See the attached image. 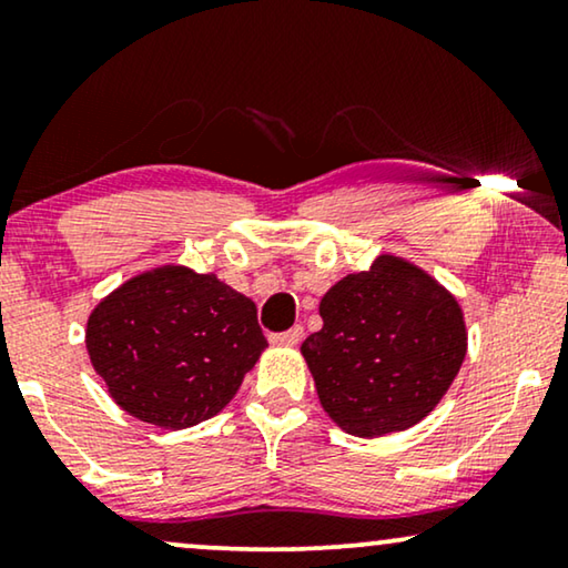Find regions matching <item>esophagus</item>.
Here are the masks:
<instances>
[{
    "instance_id": "1",
    "label": "esophagus",
    "mask_w": 568,
    "mask_h": 568,
    "mask_svg": "<svg viewBox=\"0 0 568 568\" xmlns=\"http://www.w3.org/2000/svg\"><path fill=\"white\" fill-rule=\"evenodd\" d=\"M302 336H305V331H302V325H294V328L284 331V333H274L271 336V344H278V346H297Z\"/></svg>"
}]
</instances>
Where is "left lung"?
<instances>
[{"label": "left lung", "instance_id": "left-lung-1", "mask_svg": "<svg viewBox=\"0 0 568 568\" xmlns=\"http://www.w3.org/2000/svg\"><path fill=\"white\" fill-rule=\"evenodd\" d=\"M321 317L302 356L325 414L356 437H385L429 416L468 348L457 300L395 255L333 284Z\"/></svg>", "mask_w": 568, "mask_h": 568}]
</instances>
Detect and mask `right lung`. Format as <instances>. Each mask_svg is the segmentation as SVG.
Wrapping results in <instances>:
<instances>
[{
	"instance_id": "right-lung-1",
	"label": "right lung",
	"mask_w": 568,
	"mask_h": 568,
	"mask_svg": "<svg viewBox=\"0 0 568 568\" xmlns=\"http://www.w3.org/2000/svg\"><path fill=\"white\" fill-rule=\"evenodd\" d=\"M84 344L111 398L162 429L220 414L268 346L253 300L185 266L144 271L108 294Z\"/></svg>"
}]
</instances>
